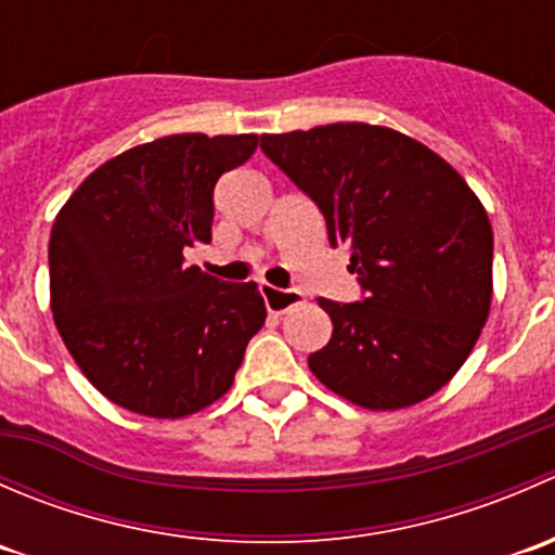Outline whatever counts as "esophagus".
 Wrapping results in <instances>:
<instances>
[{"label": "esophagus", "mask_w": 555, "mask_h": 555, "mask_svg": "<svg viewBox=\"0 0 555 555\" xmlns=\"http://www.w3.org/2000/svg\"><path fill=\"white\" fill-rule=\"evenodd\" d=\"M260 295L262 300H266V309L271 313H284L304 300V293H300V289H282L273 287V284H260Z\"/></svg>", "instance_id": "1"}]
</instances>
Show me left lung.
<instances>
[{"label": "left lung", "instance_id": "8db88e82", "mask_svg": "<svg viewBox=\"0 0 555 555\" xmlns=\"http://www.w3.org/2000/svg\"><path fill=\"white\" fill-rule=\"evenodd\" d=\"M260 150L346 244L365 298L335 304L309 367L367 411L416 405L456 376L491 309L494 233L469 184L416 139L371 122L262 133Z\"/></svg>", "mask_w": 555, "mask_h": 555}]
</instances>
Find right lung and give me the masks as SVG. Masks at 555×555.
<instances>
[{
    "label": "right lung",
    "instance_id": "obj_1",
    "mask_svg": "<svg viewBox=\"0 0 555 555\" xmlns=\"http://www.w3.org/2000/svg\"><path fill=\"white\" fill-rule=\"evenodd\" d=\"M255 133H173L126 150L72 193L50 231V309L86 378L115 405L182 418L231 389L266 324L255 282L184 266L211 242L215 184Z\"/></svg>",
    "mask_w": 555,
    "mask_h": 555
}]
</instances>
